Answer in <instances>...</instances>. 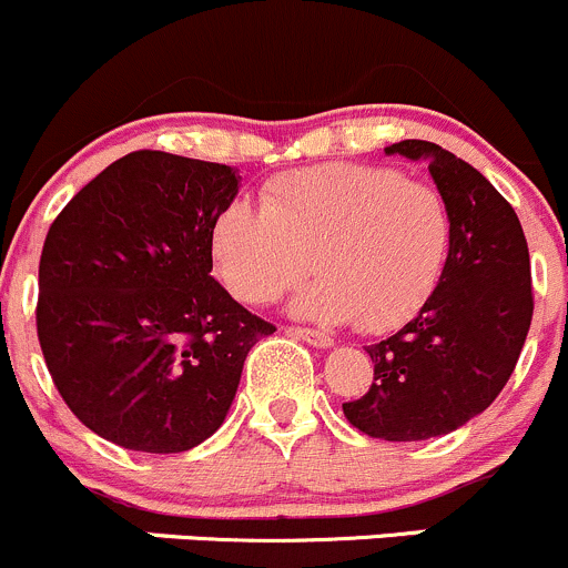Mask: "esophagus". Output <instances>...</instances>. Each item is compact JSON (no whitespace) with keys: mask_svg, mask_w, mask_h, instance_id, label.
<instances>
[{"mask_svg":"<svg viewBox=\"0 0 568 568\" xmlns=\"http://www.w3.org/2000/svg\"><path fill=\"white\" fill-rule=\"evenodd\" d=\"M288 335L300 337V341H307L311 346H318V348H326L332 346V337L326 335V332H318V329H311V326H288Z\"/></svg>","mask_w":568,"mask_h":568,"instance_id":"1","label":"esophagus"}]
</instances>
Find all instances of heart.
I'll list each match as a JSON object with an SVG mask.
<instances>
[{
    "mask_svg": "<svg viewBox=\"0 0 568 568\" xmlns=\"http://www.w3.org/2000/svg\"><path fill=\"white\" fill-rule=\"evenodd\" d=\"M454 216L437 186L382 164L332 162L263 183L261 209L233 200L214 216L209 250L220 283L263 305L302 274L294 311L390 332L426 307L448 266Z\"/></svg>",
    "mask_w": 568,
    "mask_h": 568,
    "instance_id": "obj_1",
    "label": "heart"
}]
</instances>
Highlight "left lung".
Returning a JSON list of instances; mask_svg holds the SVG:
<instances>
[{"label": "left lung", "mask_w": 568, "mask_h": 568, "mask_svg": "<svg viewBox=\"0 0 568 568\" xmlns=\"http://www.w3.org/2000/svg\"><path fill=\"white\" fill-rule=\"evenodd\" d=\"M387 153L428 159L454 242L426 307L368 346L374 385L346 400L343 415L374 439L415 443L456 432L511 379L532 318L530 252L517 211L473 164L426 140L395 142Z\"/></svg>", "instance_id": "left-lung-1"}]
</instances>
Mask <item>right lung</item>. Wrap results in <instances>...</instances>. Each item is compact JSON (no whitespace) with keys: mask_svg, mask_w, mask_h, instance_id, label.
Returning a JSON list of instances; mask_svg holds the SVG:
<instances>
[{"mask_svg":"<svg viewBox=\"0 0 568 568\" xmlns=\"http://www.w3.org/2000/svg\"><path fill=\"white\" fill-rule=\"evenodd\" d=\"M227 164L134 151L57 214L38 266V341L68 409L129 450L181 454L225 420L274 324L211 277Z\"/></svg>","mask_w":568,"mask_h":568,"instance_id":"add662e5","label":"right lung"}]
</instances>
